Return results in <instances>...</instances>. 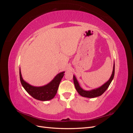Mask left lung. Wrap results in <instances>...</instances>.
Masks as SVG:
<instances>
[{"instance_id":"left-lung-1","label":"left lung","mask_w":133,"mask_h":133,"mask_svg":"<svg viewBox=\"0 0 133 133\" xmlns=\"http://www.w3.org/2000/svg\"><path fill=\"white\" fill-rule=\"evenodd\" d=\"M114 73H115V64H114V66H113V70H112V73L111 74V76L110 78L108 81L103 85L102 87H100L99 88H97L96 89L91 90L90 91H87L83 90L82 88L80 87L79 84L76 80L75 76H73V80H74V84L76 90H77L78 93L82 96L84 97H87V98H95L97 97V96H99L102 95L104 92L106 91V90L108 89L109 86L110 85V84L114 78Z\"/></svg>"}]
</instances>
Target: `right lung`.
<instances>
[{
    "label": "right lung",
    "instance_id": "add662e5",
    "mask_svg": "<svg viewBox=\"0 0 133 133\" xmlns=\"http://www.w3.org/2000/svg\"><path fill=\"white\" fill-rule=\"evenodd\" d=\"M64 71H63L58 74L50 83L46 85L36 87L30 85L23 79L21 69H19L20 80L23 88L32 97L41 101L49 100L54 97L57 92L60 81L64 75Z\"/></svg>",
    "mask_w": 133,
    "mask_h": 133
}]
</instances>
